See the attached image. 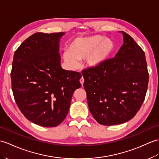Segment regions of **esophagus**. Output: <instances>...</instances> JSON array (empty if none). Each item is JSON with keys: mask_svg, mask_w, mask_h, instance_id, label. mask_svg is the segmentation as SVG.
<instances>
[{"mask_svg": "<svg viewBox=\"0 0 159 159\" xmlns=\"http://www.w3.org/2000/svg\"><path fill=\"white\" fill-rule=\"evenodd\" d=\"M80 83H81V84H82V86L83 85V83H84V79H83V77H82V78H81L80 79Z\"/></svg>", "mask_w": 159, "mask_h": 159, "instance_id": "esophagus-1", "label": "esophagus"}]
</instances>
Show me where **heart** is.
Returning <instances> with one entry per match:
<instances>
[{
  "label": "heart",
  "instance_id": "heart-1",
  "mask_svg": "<svg viewBox=\"0 0 159 159\" xmlns=\"http://www.w3.org/2000/svg\"><path fill=\"white\" fill-rule=\"evenodd\" d=\"M115 51V44L111 39L96 35L79 38L70 44L62 58L70 68H76L79 61L86 58L89 68H97L109 60Z\"/></svg>",
  "mask_w": 159,
  "mask_h": 159
}]
</instances>
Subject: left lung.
I'll return each instance as SVG.
<instances>
[{
	"instance_id": "1",
	"label": "left lung",
	"mask_w": 159,
	"mask_h": 159,
	"mask_svg": "<svg viewBox=\"0 0 159 159\" xmlns=\"http://www.w3.org/2000/svg\"><path fill=\"white\" fill-rule=\"evenodd\" d=\"M120 32L123 45L114 57L100 67L82 72L89 108L103 125L133 119L144 101L148 84L144 52L131 36Z\"/></svg>"
}]
</instances>
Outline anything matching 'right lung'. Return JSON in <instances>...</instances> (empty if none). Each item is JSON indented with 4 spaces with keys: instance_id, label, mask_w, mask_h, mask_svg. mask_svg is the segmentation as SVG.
<instances>
[{
    "instance_id": "1",
    "label": "right lung",
    "mask_w": 159,
    "mask_h": 159,
    "mask_svg": "<svg viewBox=\"0 0 159 159\" xmlns=\"http://www.w3.org/2000/svg\"><path fill=\"white\" fill-rule=\"evenodd\" d=\"M64 32H38L14 53L11 73L18 108L33 123L53 127L65 119L73 93L81 87L79 72L61 66L60 39Z\"/></svg>"
}]
</instances>
